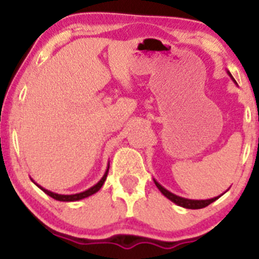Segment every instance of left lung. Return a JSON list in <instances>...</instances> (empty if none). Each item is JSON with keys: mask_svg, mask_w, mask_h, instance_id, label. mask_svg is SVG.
<instances>
[{"mask_svg": "<svg viewBox=\"0 0 259 259\" xmlns=\"http://www.w3.org/2000/svg\"><path fill=\"white\" fill-rule=\"evenodd\" d=\"M228 74H229V76H230V78H231V80H233V81L235 82V84H237V82L235 81V79L233 78V75H231V73L229 72V70H228ZM153 181H154V184H156V186L158 187L159 191L162 192V194L164 195L165 197L168 198V200H170L171 202H174V203L178 204V206L187 208V209H200V208L207 207L208 204H210V203H212V202H214L215 200H218V198L223 195L222 194L221 196H217V197L209 198V200H190V198L180 197V196H178V195L173 194V192L168 191V190L165 189V187H163L162 185H160V184L156 179H153ZM228 190H227V191H228ZM227 191H225V192H227ZM225 192H224V194H225Z\"/></svg>", "mask_w": 259, "mask_h": 259, "instance_id": "left-lung-1", "label": "left lung"}]
</instances>
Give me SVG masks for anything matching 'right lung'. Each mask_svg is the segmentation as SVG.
I'll list each match as a JSON object with an SVG mask.
<instances>
[{"label": "right lung", "instance_id": "obj_1", "mask_svg": "<svg viewBox=\"0 0 259 259\" xmlns=\"http://www.w3.org/2000/svg\"><path fill=\"white\" fill-rule=\"evenodd\" d=\"M108 170H109V162H108V165H107V169H106L105 174H103V177L101 178V180L99 181V183L95 184L94 186H91L90 189L85 190V191L79 192V194H74V195H61V194H56V192H52V191H50V190L44 189L42 186L38 185V184L35 183V181L32 180V179H31V181H32V183L35 184V185H36V186L38 187V189L42 190V191L45 192V194L49 195L50 197L55 198V200H57V201H62V202H74V201L82 200V198H86V197H89V196H91V195L96 194V192L99 191V190L101 189V187H102L103 184H105V181H106V179H107V174H108Z\"/></svg>", "mask_w": 259, "mask_h": 259}]
</instances>
